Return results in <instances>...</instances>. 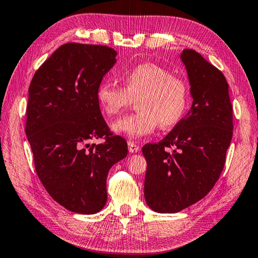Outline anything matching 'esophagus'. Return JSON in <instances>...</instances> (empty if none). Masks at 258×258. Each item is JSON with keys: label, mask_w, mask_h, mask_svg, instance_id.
Wrapping results in <instances>:
<instances>
[{"label": "esophagus", "mask_w": 258, "mask_h": 258, "mask_svg": "<svg viewBox=\"0 0 258 258\" xmlns=\"http://www.w3.org/2000/svg\"><path fill=\"white\" fill-rule=\"evenodd\" d=\"M127 146H128V151H130V153H137V152H140V146L137 145L136 143H134V142H128L127 143Z\"/></svg>", "instance_id": "obj_1"}]
</instances>
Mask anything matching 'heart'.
I'll return each mask as SVG.
<instances>
[{"label": "heart", "instance_id": "1", "mask_svg": "<svg viewBox=\"0 0 258 258\" xmlns=\"http://www.w3.org/2000/svg\"><path fill=\"white\" fill-rule=\"evenodd\" d=\"M123 87L104 80L97 89V101L102 112L113 117L135 102V114L113 124V131L132 139L142 137L157 127L175 125L187 110L189 83L183 77L172 75L156 63H141L122 76Z\"/></svg>", "mask_w": 258, "mask_h": 258}]
</instances>
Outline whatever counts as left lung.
<instances>
[{
	"instance_id": "left-lung-1",
	"label": "left lung",
	"mask_w": 258,
	"mask_h": 258,
	"mask_svg": "<svg viewBox=\"0 0 258 258\" xmlns=\"http://www.w3.org/2000/svg\"><path fill=\"white\" fill-rule=\"evenodd\" d=\"M194 99L188 114L164 140L146 144L144 196L159 213H176L205 198L223 170L233 135V107L224 75L199 52L183 49Z\"/></svg>"
}]
</instances>
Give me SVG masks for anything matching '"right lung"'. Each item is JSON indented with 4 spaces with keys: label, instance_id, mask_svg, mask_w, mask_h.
Returning a JSON list of instances; mask_svg holds the SVG:
<instances>
[{
    "label": "right lung",
    "instance_id": "obj_1",
    "mask_svg": "<svg viewBox=\"0 0 258 258\" xmlns=\"http://www.w3.org/2000/svg\"><path fill=\"white\" fill-rule=\"evenodd\" d=\"M116 53L107 46L64 44L36 71L28 89L25 132L36 172L52 199L76 213L102 210L107 173L127 155L126 141L112 135L97 101ZM102 137L104 143L91 144Z\"/></svg>",
    "mask_w": 258,
    "mask_h": 258
}]
</instances>
